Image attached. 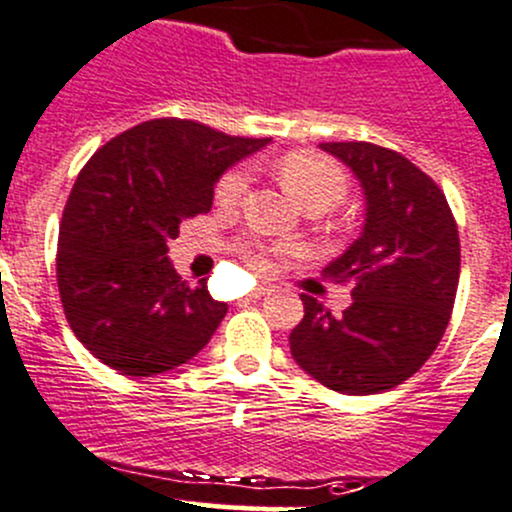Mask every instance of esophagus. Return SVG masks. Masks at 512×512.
Instances as JSON below:
<instances>
[{
    "label": "esophagus",
    "instance_id": "esophagus-1",
    "mask_svg": "<svg viewBox=\"0 0 512 512\" xmlns=\"http://www.w3.org/2000/svg\"><path fill=\"white\" fill-rule=\"evenodd\" d=\"M273 291V288L271 286H266V283H263V286H256L254 288V291H251V295H249V298H263V295H268V293H271Z\"/></svg>",
    "mask_w": 512,
    "mask_h": 512
}]
</instances>
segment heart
I'll return each instance as SVG.
<instances>
[{
    "mask_svg": "<svg viewBox=\"0 0 512 512\" xmlns=\"http://www.w3.org/2000/svg\"><path fill=\"white\" fill-rule=\"evenodd\" d=\"M278 175H281L283 187L288 189L293 199L300 204L310 202V199H325L333 207L340 202L342 194L347 192V177L342 167L330 157L320 155V152L310 150H295L288 152L278 165ZM246 187H249V172L246 167H234L226 172L217 184V202L224 207L239 202L244 197ZM286 251V246H263V244H244L241 254L246 263L254 271H266L271 266V256Z\"/></svg>",
    "mask_w": 512,
    "mask_h": 512,
    "instance_id": "obj_1",
    "label": "heart"
}]
</instances>
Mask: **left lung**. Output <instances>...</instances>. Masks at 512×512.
<instances>
[{"label":"left lung","instance_id":"left-lung-1","mask_svg":"<svg viewBox=\"0 0 512 512\" xmlns=\"http://www.w3.org/2000/svg\"><path fill=\"white\" fill-rule=\"evenodd\" d=\"M320 147L350 167L365 194L362 234L325 268L355 288L337 318L300 295L305 315L288 340L310 377L365 397L402 384L436 350L456 300L461 244L444 192L407 157L372 142Z\"/></svg>","mask_w":512,"mask_h":512}]
</instances>
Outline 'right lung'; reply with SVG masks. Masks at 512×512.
<instances>
[{"instance_id":"obj_1","label":"right lung","mask_w":512,"mask_h":512,"mask_svg":"<svg viewBox=\"0 0 512 512\" xmlns=\"http://www.w3.org/2000/svg\"><path fill=\"white\" fill-rule=\"evenodd\" d=\"M271 138L147 120L86 162L63 209L56 281L73 335L103 365L152 377L192 360L226 315L167 258L179 224L212 209L217 179Z\"/></svg>"}]
</instances>
